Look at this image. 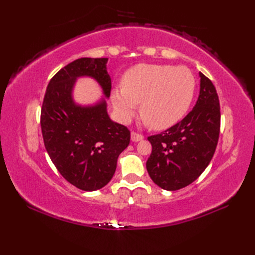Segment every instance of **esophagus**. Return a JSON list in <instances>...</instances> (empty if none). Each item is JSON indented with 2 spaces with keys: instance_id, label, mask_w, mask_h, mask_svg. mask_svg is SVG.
<instances>
[{
  "instance_id": "esophagus-1",
  "label": "esophagus",
  "mask_w": 255,
  "mask_h": 255,
  "mask_svg": "<svg viewBox=\"0 0 255 255\" xmlns=\"http://www.w3.org/2000/svg\"><path fill=\"white\" fill-rule=\"evenodd\" d=\"M130 139H132V141H140L143 139V136L139 133H136V132H132V134H130Z\"/></svg>"
}]
</instances>
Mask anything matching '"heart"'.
Returning a JSON list of instances; mask_svg holds the SVG:
<instances>
[{
    "mask_svg": "<svg viewBox=\"0 0 255 255\" xmlns=\"http://www.w3.org/2000/svg\"><path fill=\"white\" fill-rule=\"evenodd\" d=\"M121 83L122 88L112 91L120 119L128 121L141 103L142 118L158 129L183 118L196 92L195 75L186 67L137 65L123 74Z\"/></svg>",
    "mask_w": 255,
    "mask_h": 255,
    "instance_id": "1",
    "label": "heart"
}]
</instances>
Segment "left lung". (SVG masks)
Listing matches in <instances>:
<instances>
[{"label": "left lung", "mask_w": 255, "mask_h": 255, "mask_svg": "<svg viewBox=\"0 0 255 255\" xmlns=\"http://www.w3.org/2000/svg\"><path fill=\"white\" fill-rule=\"evenodd\" d=\"M200 95L186 117L164 132L148 137L152 153L146 170L166 190L188 186L214 156L220 133V104L212 81L200 72Z\"/></svg>", "instance_id": "1"}]
</instances>
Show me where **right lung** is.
Wrapping results in <instances>:
<instances>
[{"instance_id": "right-lung-1", "label": "right lung", "mask_w": 255, "mask_h": 255, "mask_svg": "<svg viewBox=\"0 0 255 255\" xmlns=\"http://www.w3.org/2000/svg\"><path fill=\"white\" fill-rule=\"evenodd\" d=\"M107 58H79L51 79L43 98L40 125L44 146L54 166L76 188L94 191L109 183L120 153L129 144V129L113 122L102 100L95 106L75 105L71 91L76 78L91 76L106 98L112 81Z\"/></svg>"}]
</instances>
